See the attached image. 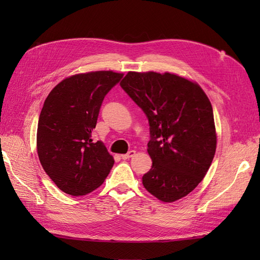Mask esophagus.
<instances>
[{"label":"esophagus","instance_id":"obj_1","mask_svg":"<svg viewBox=\"0 0 260 260\" xmlns=\"http://www.w3.org/2000/svg\"><path fill=\"white\" fill-rule=\"evenodd\" d=\"M136 154V152L134 151V150H132V151H129L128 153H126V154H123V155H120L121 156V158L123 159H128V158H131V157H133L134 155Z\"/></svg>","mask_w":260,"mask_h":260}]
</instances>
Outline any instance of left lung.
I'll list each match as a JSON object with an SVG mask.
<instances>
[{
	"instance_id": "left-lung-1",
	"label": "left lung",
	"mask_w": 260,
	"mask_h": 260,
	"mask_svg": "<svg viewBox=\"0 0 260 260\" xmlns=\"http://www.w3.org/2000/svg\"><path fill=\"white\" fill-rule=\"evenodd\" d=\"M120 87L150 124L153 163L143 185L164 202L187 196L207 174L217 147L209 98L196 82L169 73L129 71Z\"/></svg>"
}]
</instances>
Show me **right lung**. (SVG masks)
Segmentation results:
<instances>
[{
  "instance_id": "add662e5",
  "label": "right lung",
  "mask_w": 260,
  "mask_h": 260,
  "mask_svg": "<svg viewBox=\"0 0 260 260\" xmlns=\"http://www.w3.org/2000/svg\"><path fill=\"white\" fill-rule=\"evenodd\" d=\"M123 74L95 71L63 79L49 93L37 132L38 155L43 170L64 193L79 197L103 184L114 158L91 132L105 96Z\"/></svg>"
}]
</instances>
